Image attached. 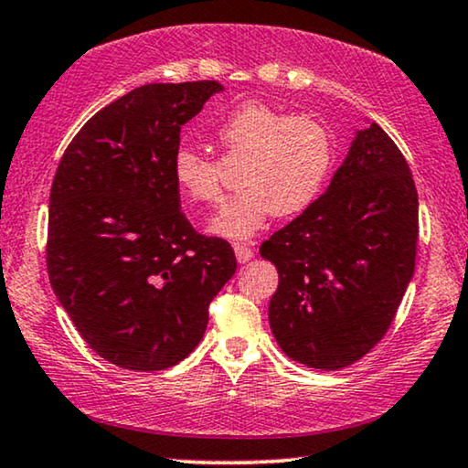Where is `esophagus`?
I'll use <instances>...</instances> for the list:
<instances>
[{
	"label": "esophagus",
	"instance_id": "esophagus-1",
	"mask_svg": "<svg viewBox=\"0 0 468 468\" xmlns=\"http://www.w3.org/2000/svg\"><path fill=\"white\" fill-rule=\"evenodd\" d=\"M235 257H238L239 263H248L254 257L252 248L246 246V244H235Z\"/></svg>",
	"mask_w": 468,
	"mask_h": 468
}]
</instances>
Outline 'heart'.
Listing matches in <instances>:
<instances>
[{
    "label": "heart",
    "instance_id": "1",
    "mask_svg": "<svg viewBox=\"0 0 468 468\" xmlns=\"http://www.w3.org/2000/svg\"><path fill=\"white\" fill-rule=\"evenodd\" d=\"M227 166L244 165L239 192L222 205L209 230L229 239H248L273 214H303L332 177L335 141L325 123L308 115H291L263 102H244L216 130ZM173 182L192 203L222 201L220 160L182 145L171 162Z\"/></svg>",
    "mask_w": 468,
    "mask_h": 468
}]
</instances>
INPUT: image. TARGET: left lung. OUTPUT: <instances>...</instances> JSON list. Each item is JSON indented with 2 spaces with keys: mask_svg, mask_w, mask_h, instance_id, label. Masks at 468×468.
<instances>
[{
  "mask_svg": "<svg viewBox=\"0 0 468 468\" xmlns=\"http://www.w3.org/2000/svg\"><path fill=\"white\" fill-rule=\"evenodd\" d=\"M420 203L404 155L372 122L295 220L261 246L280 282L270 302L273 338L291 359L340 370L388 334L413 278Z\"/></svg>",
  "mask_w": 468,
  "mask_h": 468,
  "instance_id": "1",
  "label": "left lung"
}]
</instances>
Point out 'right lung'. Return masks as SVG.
Wrapping results in <instances>:
<instances>
[{"mask_svg":"<svg viewBox=\"0 0 468 468\" xmlns=\"http://www.w3.org/2000/svg\"><path fill=\"white\" fill-rule=\"evenodd\" d=\"M218 91V80L136 87L79 130L55 173L48 280L87 345L120 368L188 357L238 270L229 241L192 229L171 171L182 126Z\"/></svg>","mask_w":468,"mask_h":468,"instance_id":"right-lung-1","label":"right lung"}]
</instances>
